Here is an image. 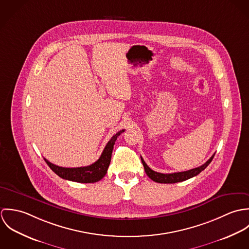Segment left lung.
<instances>
[{"instance_id": "1", "label": "left lung", "mask_w": 249, "mask_h": 249, "mask_svg": "<svg viewBox=\"0 0 249 249\" xmlns=\"http://www.w3.org/2000/svg\"><path fill=\"white\" fill-rule=\"evenodd\" d=\"M213 156H214V154L211 156V158L206 163H204L203 165H201V166H199V167H197L196 169H192L190 171L181 172V173H174V174H161V173L154 172L145 164V162L143 161L142 157H141V160H142V166L144 168L145 174L147 175V177L150 178L151 180H153V181H155L157 183H166V184L169 183L170 184V183L182 182V181H185L187 179H190V178L197 176L203 170H205V168L212 162Z\"/></svg>"}]
</instances>
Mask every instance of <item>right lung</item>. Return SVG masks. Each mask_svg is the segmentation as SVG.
Masks as SVG:
<instances>
[{
    "label": "right lung",
    "mask_w": 249,
    "mask_h": 249,
    "mask_svg": "<svg viewBox=\"0 0 249 249\" xmlns=\"http://www.w3.org/2000/svg\"><path fill=\"white\" fill-rule=\"evenodd\" d=\"M124 129L117 132L110 140L107 142L101 157L92 165L86 166V167H79V168H63L56 166L51 162H49L47 159L44 158L48 166L52 169V171L56 174L59 178L79 182V183H94L100 181L102 178H105L107 175V169L109 167L110 161H111V155L113 146L118 138V136L123 133Z\"/></svg>",
    "instance_id": "add662e5"
}]
</instances>
